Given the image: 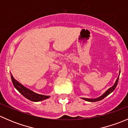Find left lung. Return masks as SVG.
<instances>
[{
  "label": "left lung",
  "mask_w": 128,
  "mask_h": 128,
  "mask_svg": "<svg viewBox=\"0 0 128 128\" xmlns=\"http://www.w3.org/2000/svg\"><path fill=\"white\" fill-rule=\"evenodd\" d=\"M118 79H119V77H118V78H117L116 80V82H115V84H114V86H113L112 87H110L109 89H108V90H107L105 92H104V94L102 95V96H100V97L96 98H94V99L86 98H82L83 99V100H86V101H87V102H98V101H100V100H102V99H104V97H106V96H108L110 94H111V93H112V92H113V90L115 89V88L116 87V86H117V84H118Z\"/></svg>",
  "instance_id": "1"
}]
</instances>
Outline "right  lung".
<instances>
[{"label":"right lung","mask_w":128,"mask_h":128,"mask_svg":"<svg viewBox=\"0 0 128 128\" xmlns=\"http://www.w3.org/2000/svg\"><path fill=\"white\" fill-rule=\"evenodd\" d=\"M11 78L15 88H16V90L23 95V96H24L26 98L28 99V100H31V101L32 102H40L50 98V96H46V95H40V94H36L34 92L30 90V89L26 88V87H24L23 85H22L21 84L19 83L17 80H16L13 77L12 75V74Z\"/></svg>","instance_id":"1"}]
</instances>
